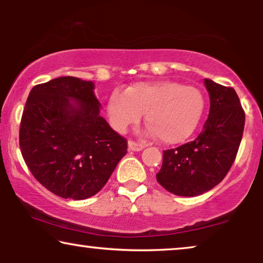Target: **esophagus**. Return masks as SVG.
Masks as SVG:
<instances>
[{
  "instance_id": "esophagus-1",
  "label": "esophagus",
  "mask_w": 263,
  "mask_h": 263,
  "mask_svg": "<svg viewBox=\"0 0 263 263\" xmlns=\"http://www.w3.org/2000/svg\"><path fill=\"white\" fill-rule=\"evenodd\" d=\"M128 147H129V149H130V151H135V152H139V151L143 149L145 145H142V143H139V142L133 141V140H130V141L128 142Z\"/></svg>"
}]
</instances>
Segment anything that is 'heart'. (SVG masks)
<instances>
[{"label":"heart","instance_id":"b5f03b06","mask_svg":"<svg viewBox=\"0 0 263 263\" xmlns=\"http://www.w3.org/2000/svg\"><path fill=\"white\" fill-rule=\"evenodd\" d=\"M203 107L199 89L174 81L136 82L124 92L115 89L107 100V114L116 130L136 124L145 112L146 123L165 143H178L192 135Z\"/></svg>","mask_w":263,"mask_h":263}]
</instances>
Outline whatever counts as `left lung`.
<instances>
[{
  "instance_id": "left-lung-1",
  "label": "left lung",
  "mask_w": 263,
  "mask_h": 263,
  "mask_svg": "<svg viewBox=\"0 0 263 263\" xmlns=\"http://www.w3.org/2000/svg\"><path fill=\"white\" fill-rule=\"evenodd\" d=\"M211 107L202 132L192 142L163 152L159 184L175 195L196 196L219 184L236 159L246 114L232 87L204 79Z\"/></svg>"
}]
</instances>
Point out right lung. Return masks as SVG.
<instances>
[{"label":"right lung","instance_id":"right-lung-1","mask_svg":"<svg viewBox=\"0 0 263 263\" xmlns=\"http://www.w3.org/2000/svg\"><path fill=\"white\" fill-rule=\"evenodd\" d=\"M95 84L61 77L31 89L19 143L31 174L63 199L96 195L127 153V140L99 115Z\"/></svg>","mask_w":263,"mask_h":263}]
</instances>
